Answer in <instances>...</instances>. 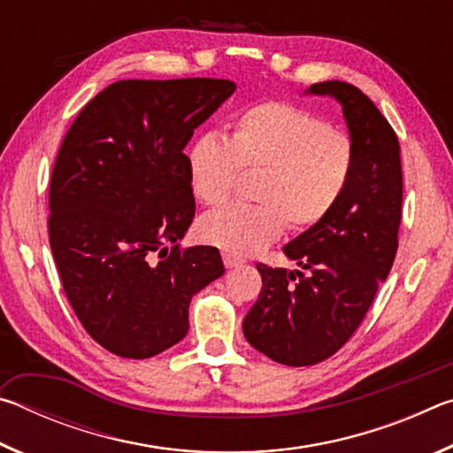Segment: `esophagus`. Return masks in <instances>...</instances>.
Masks as SVG:
<instances>
[{"label":"esophagus","mask_w":453,"mask_h":453,"mask_svg":"<svg viewBox=\"0 0 453 453\" xmlns=\"http://www.w3.org/2000/svg\"><path fill=\"white\" fill-rule=\"evenodd\" d=\"M224 264H226L227 270H232V267L242 265V264H243V259H242V257H237V256H234V254H224Z\"/></svg>","instance_id":"34e87169"}]
</instances>
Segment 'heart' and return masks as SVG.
Returning <instances> with one entry per match:
<instances>
[{
  "mask_svg": "<svg viewBox=\"0 0 453 453\" xmlns=\"http://www.w3.org/2000/svg\"><path fill=\"white\" fill-rule=\"evenodd\" d=\"M356 170L354 140L305 107L265 99L245 107L221 140L205 134L188 151L194 196L216 208L234 196L240 173H257L256 203H234L199 219L205 243L250 256L278 240L283 227L319 226L346 196Z\"/></svg>",
  "mask_w": 453,
  "mask_h": 453,
  "instance_id": "1",
  "label": "heart"
}]
</instances>
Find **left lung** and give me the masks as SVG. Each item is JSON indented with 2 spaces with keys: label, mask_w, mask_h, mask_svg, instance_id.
I'll list each match as a JSON object with an SVG mask.
<instances>
[{
  "label": "left lung",
  "mask_w": 453,
  "mask_h": 453,
  "mask_svg": "<svg viewBox=\"0 0 453 453\" xmlns=\"http://www.w3.org/2000/svg\"><path fill=\"white\" fill-rule=\"evenodd\" d=\"M310 94L342 104L356 145V170L337 208L297 235L283 254L303 272L257 264L262 291L243 319V335L283 365H313L346 346L392 270L402 221L400 142L362 89L313 83Z\"/></svg>",
  "instance_id": "8db88e82"
}]
</instances>
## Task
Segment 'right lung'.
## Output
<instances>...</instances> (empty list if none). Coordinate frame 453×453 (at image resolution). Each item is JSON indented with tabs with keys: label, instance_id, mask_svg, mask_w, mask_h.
<instances>
[{
	"label": "right lung",
	"instance_id": "right-lung-1",
	"mask_svg": "<svg viewBox=\"0 0 453 453\" xmlns=\"http://www.w3.org/2000/svg\"><path fill=\"white\" fill-rule=\"evenodd\" d=\"M234 91L213 78L121 80L61 142L51 254L83 329L111 354L145 359L183 340L191 297L226 272L218 248L178 240L196 216L183 148Z\"/></svg>",
	"mask_w": 453,
	"mask_h": 453
}]
</instances>
